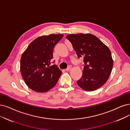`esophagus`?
Returning <instances> with one entry per match:
<instances>
[{
  "instance_id": "esophagus-1",
  "label": "esophagus",
  "mask_w": 130,
  "mask_h": 130,
  "mask_svg": "<svg viewBox=\"0 0 130 130\" xmlns=\"http://www.w3.org/2000/svg\"><path fill=\"white\" fill-rule=\"evenodd\" d=\"M71 69V66H69V67H68V68H67L66 69H65V70L66 71H70Z\"/></svg>"
}]
</instances>
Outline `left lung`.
Wrapping results in <instances>:
<instances>
[{
	"mask_svg": "<svg viewBox=\"0 0 130 130\" xmlns=\"http://www.w3.org/2000/svg\"><path fill=\"white\" fill-rule=\"evenodd\" d=\"M79 58L84 59L83 75L77 84L86 91L96 90L105 84L111 73L113 59L111 51L99 38L91 34L67 35Z\"/></svg>",
	"mask_w": 130,
	"mask_h": 130,
	"instance_id": "1",
	"label": "left lung"
}]
</instances>
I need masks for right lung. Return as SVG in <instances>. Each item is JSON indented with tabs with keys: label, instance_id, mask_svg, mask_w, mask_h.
I'll list each match as a JSON object with an SVG mask.
<instances>
[{
	"label": "right lung",
	"instance_id": "add662e5",
	"mask_svg": "<svg viewBox=\"0 0 130 130\" xmlns=\"http://www.w3.org/2000/svg\"><path fill=\"white\" fill-rule=\"evenodd\" d=\"M63 36L50 34L38 37L22 54L20 59L21 75L28 87L35 92H47L58 81L61 71L57 65H50L54 48Z\"/></svg>",
	"mask_w": 130,
	"mask_h": 130
}]
</instances>
